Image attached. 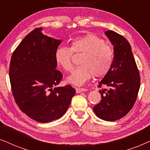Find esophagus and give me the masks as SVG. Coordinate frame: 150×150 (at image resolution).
I'll return each instance as SVG.
<instances>
[{
  "mask_svg": "<svg viewBox=\"0 0 150 150\" xmlns=\"http://www.w3.org/2000/svg\"><path fill=\"white\" fill-rule=\"evenodd\" d=\"M85 91H87V89H85V88H76V93H78Z\"/></svg>",
  "mask_w": 150,
  "mask_h": 150,
  "instance_id": "34e87169",
  "label": "esophagus"
}]
</instances>
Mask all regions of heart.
Returning <instances> with one entry per match:
<instances>
[{"instance_id":"1","label":"heart","mask_w":150,"mask_h":150,"mask_svg":"<svg viewBox=\"0 0 150 150\" xmlns=\"http://www.w3.org/2000/svg\"><path fill=\"white\" fill-rule=\"evenodd\" d=\"M73 52L83 54L78 67L67 78V82L81 86L94 76L101 78L107 74L113 62V50L105 44L103 39L94 34L79 37L71 42L70 48L60 46L55 50L54 58L57 64L64 70L73 69Z\"/></svg>"}]
</instances>
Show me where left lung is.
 <instances>
[{"label": "left lung", "instance_id": "left-lung-1", "mask_svg": "<svg viewBox=\"0 0 150 150\" xmlns=\"http://www.w3.org/2000/svg\"><path fill=\"white\" fill-rule=\"evenodd\" d=\"M105 35L113 46V62L99 83L98 87L106 86L108 89L100 91L102 100L93 111L102 120L114 122L124 117L134 106L140 88V74L128 40L113 30H106Z\"/></svg>", "mask_w": 150, "mask_h": 150}]
</instances>
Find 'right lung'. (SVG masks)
Returning a JSON list of instances; mask_svg holds the SVG:
<instances>
[{
  "instance_id": "1",
  "label": "right lung",
  "mask_w": 150,
  "mask_h": 150,
  "mask_svg": "<svg viewBox=\"0 0 150 150\" xmlns=\"http://www.w3.org/2000/svg\"><path fill=\"white\" fill-rule=\"evenodd\" d=\"M42 30L41 27L32 30L14 50L9 79L20 109L36 122L48 123L65 114L76 90L70 85L57 87L63 75L56 69L54 53L61 40Z\"/></svg>"
}]
</instances>
